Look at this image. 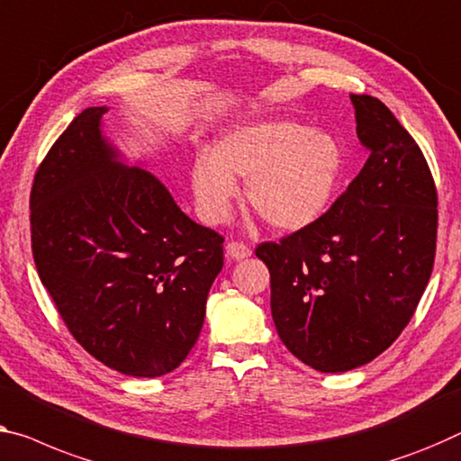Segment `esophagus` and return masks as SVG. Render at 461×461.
Segmentation results:
<instances>
[{
	"label": "esophagus",
	"mask_w": 461,
	"mask_h": 461,
	"mask_svg": "<svg viewBox=\"0 0 461 461\" xmlns=\"http://www.w3.org/2000/svg\"><path fill=\"white\" fill-rule=\"evenodd\" d=\"M225 254H228V257L233 260H242V258H249L252 250L249 244L238 242V240H231V242H228V246H225Z\"/></svg>",
	"instance_id": "esophagus-1"
}]
</instances>
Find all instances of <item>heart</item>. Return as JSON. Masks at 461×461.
<instances>
[{"label":"heart","mask_w":461,"mask_h":461,"mask_svg":"<svg viewBox=\"0 0 461 461\" xmlns=\"http://www.w3.org/2000/svg\"><path fill=\"white\" fill-rule=\"evenodd\" d=\"M341 150L333 136L298 122H254L223 134L211 157L190 167L192 194L204 223L228 219L246 180V201L275 230L298 231L325 215L341 176Z\"/></svg>","instance_id":"b5f03b06"}]
</instances>
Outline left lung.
<instances>
[{"label":"left lung","instance_id":"1","mask_svg":"<svg viewBox=\"0 0 461 461\" xmlns=\"http://www.w3.org/2000/svg\"><path fill=\"white\" fill-rule=\"evenodd\" d=\"M368 159L329 211L257 246L285 348L321 373L384 352L414 317L435 265L437 188L420 147L387 105L349 95Z\"/></svg>","mask_w":461,"mask_h":461}]
</instances>
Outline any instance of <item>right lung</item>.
Listing matches in <instances>:
<instances>
[{
    "label": "right lung",
    "mask_w": 461,
    "mask_h": 461,
    "mask_svg": "<svg viewBox=\"0 0 461 461\" xmlns=\"http://www.w3.org/2000/svg\"><path fill=\"white\" fill-rule=\"evenodd\" d=\"M105 107L72 120L31 190L41 284L82 348L130 376L180 366L198 339L223 236L192 221L167 188L123 167L101 136Z\"/></svg>",
    "instance_id": "add662e5"
}]
</instances>
